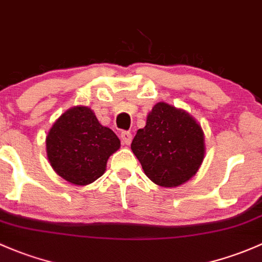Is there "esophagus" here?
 <instances>
[{
	"mask_svg": "<svg viewBox=\"0 0 262 262\" xmlns=\"http://www.w3.org/2000/svg\"><path fill=\"white\" fill-rule=\"evenodd\" d=\"M120 139H122L123 144L129 145L132 143V139H133V136H132L130 132H122L120 133Z\"/></svg>",
	"mask_w": 262,
	"mask_h": 262,
	"instance_id": "obj_1",
	"label": "esophagus"
}]
</instances>
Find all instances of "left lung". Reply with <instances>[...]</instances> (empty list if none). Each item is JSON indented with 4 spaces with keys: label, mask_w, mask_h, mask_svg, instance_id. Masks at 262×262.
Wrapping results in <instances>:
<instances>
[{
    "label": "left lung",
    "mask_w": 262,
    "mask_h": 262,
    "mask_svg": "<svg viewBox=\"0 0 262 262\" xmlns=\"http://www.w3.org/2000/svg\"><path fill=\"white\" fill-rule=\"evenodd\" d=\"M145 176L162 187H178L191 180L205 158V134L186 110L157 103L130 145Z\"/></svg>",
    "instance_id": "obj_1"
}]
</instances>
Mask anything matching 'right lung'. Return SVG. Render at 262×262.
<instances>
[{"label":"right lung","instance_id":"add662e5","mask_svg":"<svg viewBox=\"0 0 262 262\" xmlns=\"http://www.w3.org/2000/svg\"><path fill=\"white\" fill-rule=\"evenodd\" d=\"M120 148L117 134L99 123L89 106L62 113L46 136V154L52 169L75 186H86L106 169L109 157Z\"/></svg>","mask_w":262,"mask_h":262}]
</instances>
